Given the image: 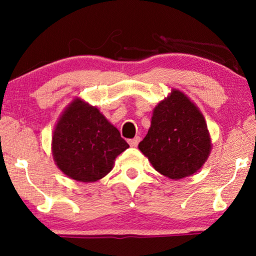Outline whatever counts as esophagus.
Listing matches in <instances>:
<instances>
[{
	"mask_svg": "<svg viewBox=\"0 0 256 256\" xmlns=\"http://www.w3.org/2000/svg\"><path fill=\"white\" fill-rule=\"evenodd\" d=\"M138 142H140V138L138 136H135L134 138H130V140H128V144L130 147H136Z\"/></svg>",
	"mask_w": 256,
	"mask_h": 256,
	"instance_id": "esophagus-1",
	"label": "esophagus"
}]
</instances>
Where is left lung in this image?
<instances>
[{
  "label": "left lung",
  "mask_w": 256,
  "mask_h": 256,
  "mask_svg": "<svg viewBox=\"0 0 256 256\" xmlns=\"http://www.w3.org/2000/svg\"><path fill=\"white\" fill-rule=\"evenodd\" d=\"M138 150L162 176L185 178L197 172L210 154L206 122L186 94L172 90L154 108L150 127Z\"/></svg>",
  "instance_id": "obj_1"
}]
</instances>
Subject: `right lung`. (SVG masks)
<instances>
[{"instance_id":"obj_1","label":"right lung","mask_w":256,"mask_h":256,"mask_svg":"<svg viewBox=\"0 0 256 256\" xmlns=\"http://www.w3.org/2000/svg\"><path fill=\"white\" fill-rule=\"evenodd\" d=\"M129 144L96 106L76 98L64 110L52 136L53 159L77 182L100 180Z\"/></svg>"}]
</instances>
